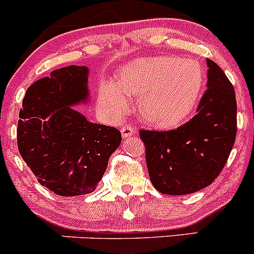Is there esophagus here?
Segmentation results:
<instances>
[{
  "label": "esophagus",
  "instance_id": "34e87169",
  "mask_svg": "<svg viewBox=\"0 0 254 254\" xmlns=\"http://www.w3.org/2000/svg\"><path fill=\"white\" fill-rule=\"evenodd\" d=\"M120 131H122L123 137H130V136H132V135L135 134V130L132 129V127H130L129 124L124 125V127L120 129Z\"/></svg>",
  "mask_w": 254,
  "mask_h": 254
}]
</instances>
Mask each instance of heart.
Returning a JSON list of instances; mask_svg holds the SVG:
<instances>
[{
  "label": "heart",
  "instance_id": "obj_1",
  "mask_svg": "<svg viewBox=\"0 0 254 254\" xmlns=\"http://www.w3.org/2000/svg\"><path fill=\"white\" fill-rule=\"evenodd\" d=\"M201 86L203 72L193 61L140 59L119 71L118 84H104L101 104L109 115L117 118L129 106L125 94L140 98L139 114L143 122L158 127H173L193 111Z\"/></svg>",
  "mask_w": 254,
  "mask_h": 254
}]
</instances>
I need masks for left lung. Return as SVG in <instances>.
<instances>
[{
    "label": "left lung",
    "mask_w": 254,
    "mask_h": 254,
    "mask_svg": "<svg viewBox=\"0 0 254 254\" xmlns=\"http://www.w3.org/2000/svg\"><path fill=\"white\" fill-rule=\"evenodd\" d=\"M206 91L196 114L177 129L140 130L151 183L160 193L184 195L221 173L237 132V104L230 79L207 59Z\"/></svg>",
    "instance_id": "1"
}]
</instances>
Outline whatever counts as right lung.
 I'll list each match as a JSON object with an SVG mask.
<instances>
[{
  "mask_svg": "<svg viewBox=\"0 0 254 254\" xmlns=\"http://www.w3.org/2000/svg\"><path fill=\"white\" fill-rule=\"evenodd\" d=\"M88 68L54 70L25 92L17 142L42 186L61 196L96 190L109 157L122 142L118 129L91 123L72 106L88 101Z\"/></svg>",
  "mask_w": 254,
  "mask_h": 254,
  "instance_id": "1",
  "label": "right lung"
}]
</instances>
